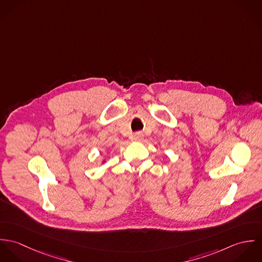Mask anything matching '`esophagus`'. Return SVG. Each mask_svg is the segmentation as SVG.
<instances>
[{
    "instance_id": "esophagus-1",
    "label": "esophagus",
    "mask_w": 262,
    "mask_h": 262,
    "mask_svg": "<svg viewBox=\"0 0 262 262\" xmlns=\"http://www.w3.org/2000/svg\"><path fill=\"white\" fill-rule=\"evenodd\" d=\"M143 138H144V135H143V133H142V132H137V133H135V134H134V136H133L134 141H137V142L142 141V140H143Z\"/></svg>"
}]
</instances>
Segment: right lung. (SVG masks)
<instances>
[{"mask_svg": "<svg viewBox=\"0 0 262 262\" xmlns=\"http://www.w3.org/2000/svg\"><path fill=\"white\" fill-rule=\"evenodd\" d=\"M105 162H106V158H105V159H103V160H102V163H105Z\"/></svg>", "mask_w": 262, "mask_h": 262, "instance_id": "1", "label": "right lung"}]
</instances>
